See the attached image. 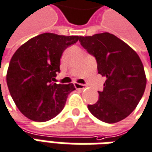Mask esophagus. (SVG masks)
<instances>
[{
	"instance_id": "34e87169",
	"label": "esophagus",
	"mask_w": 152,
	"mask_h": 152,
	"mask_svg": "<svg viewBox=\"0 0 152 152\" xmlns=\"http://www.w3.org/2000/svg\"><path fill=\"white\" fill-rule=\"evenodd\" d=\"M74 86L76 87V89H79V90H84V89H86V86H84L82 84H79V83H75L74 84Z\"/></svg>"
}]
</instances>
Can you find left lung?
Listing matches in <instances>:
<instances>
[{"label": "left lung", "instance_id": "left-lung-1", "mask_svg": "<svg viewBox=\"0 0 152 152\" xmlns=\"http://www.w3.org/2000/svg\"><path fill=\"white\" fill-rule=\"evenodd\" d=\"M79 41L96 59L99 74L106 77L104 90L98 91V101L89 104L88 109L104 123L123 120L136 109L146 89V74L139 56L109 33L80 36Z\"/></svg>", "mask_w": 152, "mask_h": 152}]
</instances>
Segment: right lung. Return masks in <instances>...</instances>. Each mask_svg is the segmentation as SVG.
Returning <instances> with one entry per match:
<instances>
[{
  "instance_id": "1",
  "label": "right lung",
  "mask_w": 152,
  "mask_h": 152,
  "mask_svg": "<svg viewBox=\"0 0 152 152\" xmlns=\"http://www.w3.org/2000/svg\"><path fill=\"white\" fill-rule=\"evenodd\" d=\"M79 36L44 33L29 39L14 53L6 74L10 94L17 108L28 118L46 122L64 108L73 84L54 83L60 72V59Z\"/></svg>"
}]
</instances>
